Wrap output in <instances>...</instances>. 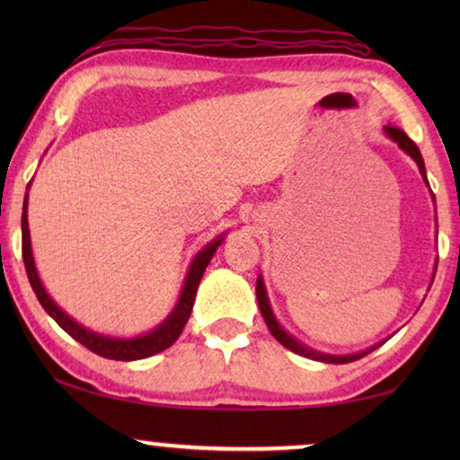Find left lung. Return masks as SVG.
Returning a JSON list of instances; mask_svg holds the SVG:
<instances>
[{"label":"left lung","instance_id":"obj_1","mask_svg":"<svg viewBox=\"0 0 460 460\" xmlns=\"http://www.w3.org/2000/svg\"><path fill=\"white\" fill-rule=\"evenodd\" d=\"M385 134L392 137V140L398 144V146L404 150L406 155H411L412 159H414V163H417L419 165V172H420V175H423V180H425V184L429 186V181H427V173H425V163H423V156H420V150H419V146L417 144H414L411 137H408L404 131H402L400 128H394V125H385ZM433 197V194H431ZM433 200H436V197H433ZM436 268H438V263H436ZM257 304H260V310H261V316H263V320H266V324H268V329H270V332H272L274 335V339L279 343H282L285 345L287 349H291V351H295V354H299V356H305V358H312V360H318V362H326V364H348V362H354V360H360V358H364L367 354H370V351L373 349H376L379 348V345H373V348L370 349H367V351H358V354H349V356H331V354H320V351H314L312 348H307V345H304V343H299L297 339H295L293 335H288V332L282 329V326L279 324V320H276V316H274V312H272V307H270V301H268V293H266V287H263V279L261 276H257Z\"/></svg>","mask_w":460,"mask_h":460}]
</instances>
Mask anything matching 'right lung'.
<instances>
[{
    "instance_id": "add662e5",
    "label": "right lung",
    "mask_w": 460,
    "mask_h": 460,
    "mask_svg": "<svg viewBox=\"0 0 460 460\" xmlns=\"http://www.w3.org/2000/svg\"><path fill=\"white\" fill-rule=\"evenodd\" d=\"M21 226H22L24 268H27L29 282H31V287H33L40 304L43 305V310H46L49 316H52L56 323L60 324V329H65L68 335L75 339V341L85 345V348L93 351V354L109 358V360H123V362L142 360V358L155 356V354H159V351L167 349L169 345H173L175 341H178L180 332L184 331L188 318H190L194 297H197V288H199L200 279H203V274H205V268L209 266L211 257L216 255L217 247L224 241V236H217V238H213L207 247L199 251L197 257H194L190 263V270H188V274H186V280H184V287H181V295H180L178 304H175L172 314H169V316L163 320V323L156 326L155 331L146 332V335L134 337V339H119V337L100 335V332H93L90 329H85V326H81L79 323H75V320L68 316V314L62 312L60 307L54 304V299L46 293V288H43L41 280H40V274H37L33 251H31V234H29V222H27V199H24V203H22Z\"/></svg>"
}]
</instances>
